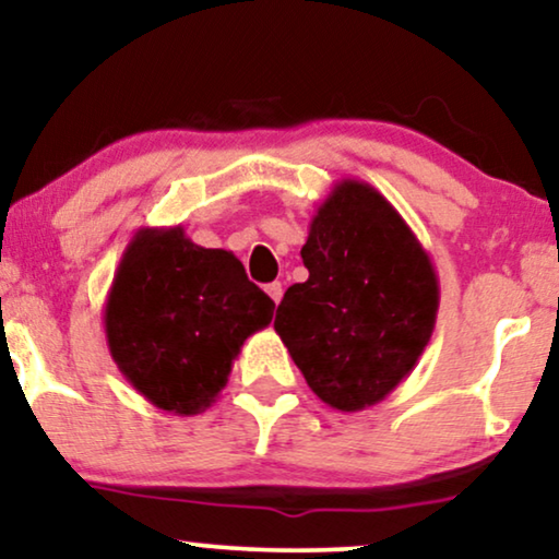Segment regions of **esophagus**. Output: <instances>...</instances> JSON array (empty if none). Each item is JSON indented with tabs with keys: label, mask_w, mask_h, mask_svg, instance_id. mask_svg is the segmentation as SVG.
<instances>
[{
	"label": "esophagus",
	"mask_w": 559,
	"mask_h": 559,
	"mask_svg": "<svg viewBox=\"0 0 559 559\" xmlns=\"http://www.w3.org/2000/svg\"><path fill=\"white\" fill-rule=\"evenodd\" d=\"M282 293H285V289H282V282H272V285H266V295L272 297V300H274V306H280V300H282Z\"/></svg>",
	"instance_id": "esophagus-1"
}]
</instances>
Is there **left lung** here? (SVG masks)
Segmentation results:
<instances>
[{
  "mask_svg": "<svg viewBox=\"0 0 559 559\" xmlns=\"http://www.w3.org/2000/svg\"><path fill=\"white\" fill-rule=\"evenodd\" d=\"M300 257L308 280L287 289L274 318L289 357L331 408L354 413L385 401L437 325L431 257L401 213L359 179L333 185Z\"/></svg>",
  "mask_w": 559,
  "mask_h": 559,
  "instance_id": "obj_1",
  "label": "left lung"
}]
</instances>
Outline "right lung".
Instances as JSON below:
<instances>
[{"label": "right lung", "instance_id": "add662e5", "mask_svg": "<svg viewBox=\"0 0 559 559\" xmlns=\"http://www.w3.org/2000/svg\"><path fill=\"white\" fill-rule=\"evenodd\" d=\"M272 316V297L249 282L234 253L202 249L171 226L133 236L103 321L130 385L156 408L194 416L215 403L243 342Z\"/></svg>", "mask_w": 559, "mask_h": 559}]
</instances>
